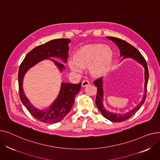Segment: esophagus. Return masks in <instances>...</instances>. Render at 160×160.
Returning a JSON list of instances; mask_svg holds the SVG:
<instances>
[{"mask_svg": "<svg viewBox=\"0 0 160 160\" xmlns=\"http://www.w3.org/2000/svg\"><path fill=\"white\" fill-rule=\"evenodd\" d=\"M89 85V82L88 80H83L82 83V87H86Z\"/></svg>", "mask_w": 160, "mask_h": 160, "instance_id": "1", "label": "esophagus"}]
</instances>
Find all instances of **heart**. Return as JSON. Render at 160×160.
<instances>
[{"instance_id": "b5f03b06", "label": "heart", "mask_w": 160, "mask_h": 160, "mask_svg": "<svg viewBox=\"0 0 160 160\" xmlns=\"http://www.w3.org/2000/svg\"><path fill=\"white\" fill-rule=\"evenodd\" d=\"M114 60V52L109 47L101 43H93L80 47L69 62L70 69L80 72V69L89 67L91 74L100 77L110 71Z\"/></svg>"}]
</instances>
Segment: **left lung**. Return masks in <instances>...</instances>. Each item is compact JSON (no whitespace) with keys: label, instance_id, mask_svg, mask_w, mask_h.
I'll list each match as a JSON object with an SVG mask.
<instances>
[{"label":"left lung","instance_id":"left-lung-1","mask_svg":"<svg viewBox=\"0 0 160 160\" xmlns=\"http://www.w3.org/2000/svg\"><path fill=\"white\" fill-rule=\"evenodd\" d=\"M108 39L112 40L113 42L117 45L120 50V56H123L122 59L126 58H132L136 60L138 62L141 63L142 66L145 67V92L143 95L141 103L138 105L135 108L133 109L132 111L128 113H127L123 115L113 113L112 112H109L106 110L105 108L102 104V99H103V89H102V78H99L94 82V84L97 88V93L95 100V103L98 108L100 112H101L102 115L107 119L110 120L113 122H122L128 120L132 116L136 113V112L139 110V108L144 104L145 100L146 99L147 91V83L148 80V70L147 67V64L146 62L145 59L142 56L139 50L132 46V45L127 43L122 39H121L117 38L114 37H106Z\"/></svg>","mask_w":160,"mask_h":160}]
</instances>
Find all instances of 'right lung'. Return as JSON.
Masks as SVG:
<instances>
[{
	"mask_svg": "<svg viewBox=\"0 0 160 160\" xmlns=\"http://www.w3.org/2000/svg\"><path fill=\"white\" fill-rule=\"evenodd\" d=\"M70 41L69 39L62 38L53 39L45 44L39 45L27 54L19 67L18 82L21 102L33 117L45 123L53 124L60 122L70 112L74 102L75 96L80 90L82 82L77 84L62 83L58 97L51 106L43 111L39 110L33 107L25 96L22 90L24 75L30 67L47 58L52 60L59 69L61 71L63 70L64 65L62 63L50 58H60L64 62H66L68 57V44Z\"/></svg>",
	"mask_w": 160,
	"mask_h": 160,
	"instance_id": "1",
	"label": "right lung"
}]
</instances>
